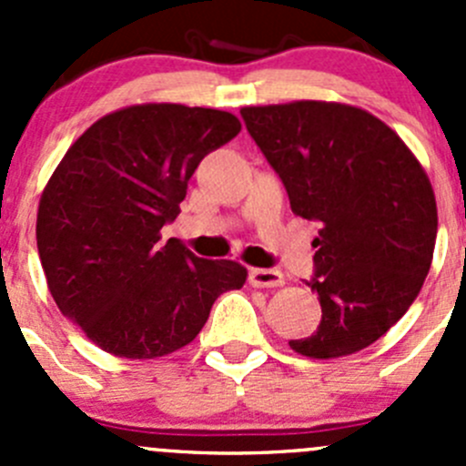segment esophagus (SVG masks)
<instances>
[{"instance_id":"34e87169","label":"esophagus","mask_w":466,"mask_h":466,"mask_svg":"<svg viewBox=\"0 0 466 466\" xmlns=\"http://www.w3.org/2000/svg\"><path fill=\"white\" fill-rule=\"evenodd\" d=\"M248 279L257 289H275V286L284 284V275L279 270H275V268H252Z\"/></svg>"}]
</instances>
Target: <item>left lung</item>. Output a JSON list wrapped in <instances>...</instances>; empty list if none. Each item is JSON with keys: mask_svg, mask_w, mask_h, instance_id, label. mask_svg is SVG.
<instances>
[{"mask_svg": "<svg viewBox=\"0 0 466 466\" xmlns=\"http://www.w3.org/2000/svg\"><path fill=\"white\" fill-rule=\"evenodd\" d=\"M241 116L290 209L322 225L307 279L322 320L290 347L311 359L365 350L408 311L429 275L437 207L424 168L360 107L295 101L243 107Z\"/></svg>", "mask_w": 466, "mask_h": 466, "instance_id": "left-lung-1", "label": "left lung"}]
</instances>
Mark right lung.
<instances>
[{
  "instance_id": "1",
  "label": "right lung",
  "mask_w": 466,
  "mask_h": 466,
  "mask_svg": "<svg viewBox=\"0 0 466 466\" xmlns=\"http://www.w3.org/2000/svg\"><path fill=\"white\" fill-rule=\"evenodd\" d=\"M241 124L211 107L148 103L89 126L37 209V252L56 304L103 351L157 359L189 345L246 268L200 259L159 229L173 223L205 155Z\"/></svg>"
}]
</instances>
